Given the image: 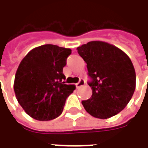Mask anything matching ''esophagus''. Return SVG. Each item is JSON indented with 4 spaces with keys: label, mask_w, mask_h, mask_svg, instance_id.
<instances>
[{
    "label": "esophagus",
    "mask_w": 148,
    "mask_h": 148,
    "mask_svg": "<svg viewBox=\"0 0 148 148\" xmlns=\"http://www.w3.org/2000/svg\"><path fill=\"white\" fill-rule=\"evenodd\" d=\"M84 85H85V81H84L83 79H81V80L76 84V87H77V88H79V87L81 86H83Z\"/></svg>",
    "instance_id": "1"
}]
</instances>
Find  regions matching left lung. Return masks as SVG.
Masks as SVG:
<instances>
[{"instance_id": "obj_1", "label": "left lung", "mask_w": 148, "mask_h": 148, "mask_svg": "<svg viewBox=\"0 0 148 148\" xmlns=\"http://www.w3.org/2000/svg\"><path fill=\"white\" fill-rule=\"evenodd\" d=\"M86 62L92 96L82 104L99 119H108L127 106L136 89V71L122 50L103 41H91L77 48Z\"/></svg>"}]
</instances>
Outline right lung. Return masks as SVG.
I'll list each match as a JSON object with an SVG mask.
<instances>
[{"mask_svg": "<svg viewBox=\"0 0 148 148\" xmlns=\"http://www.w3.org/2000/svg\"><path fill=\"white\" fill-rule=\"evenodd\" d=\"M71 54L70 48L45 44L22 59L13 86L18 102L31 117L47 121L61 115L66 99L75 90L74 85L62 82V70Z\"/></svg>", "mask_w": 148, "mask_h": 148, "instance_id": "right-lung-1", "label": "right lung"}]
</instances>
